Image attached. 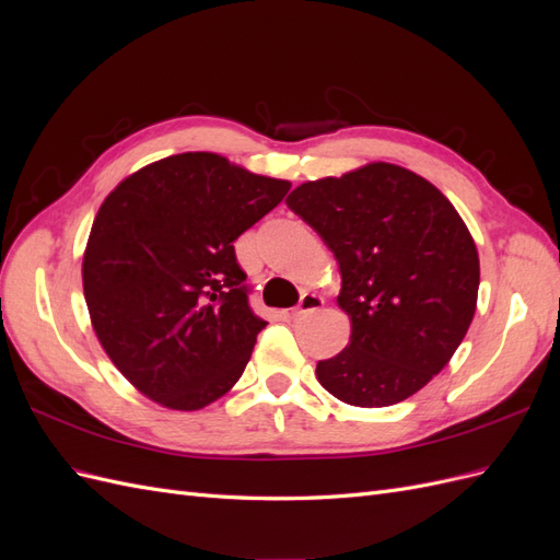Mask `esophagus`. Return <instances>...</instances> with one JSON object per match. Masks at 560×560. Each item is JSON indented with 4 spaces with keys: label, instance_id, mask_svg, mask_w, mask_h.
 Here are the masks:
<instances>
[{
    "label": "esophagus",
    "instance_id": "34e87169",
    "mask_svg": "<svg viewBox=\"0 0 560 560\" xmlns=\"http://www.w3.org/2000/svg\"><path fill=\"white\" fill-rule=\"evenodd\" d=\"M322 306H325V299L317 296V294H311V292H303V294H301V301H299V306H296V311H294V317L313 313V311H317V308H322Z\"/></svg>",
    "mask_w": 560,
    "mask_h": 560
}]
</instances>
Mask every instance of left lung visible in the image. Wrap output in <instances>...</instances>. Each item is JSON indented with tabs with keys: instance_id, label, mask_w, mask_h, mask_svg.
I'll return each instance as SVG.
<instances>
[{
	"instance_id": "left-lung-1",
	"label": "left lung",
	"mask_w": 560,
	"mask_h": 560,
	"mask_svg": "<svg viewBox=\"0 0 560 560\" xmlns=\"http://www.w3.org/2000/svg\"><path fill=\"white\" fill-rule=\"evenodd\" d=\"M341 268L350 343L317 362L322 387L352 406H393L442 371L471 325L479 254L434 184L393 163L306 182L287 198Z\"/></svg>"
}]
</instances>
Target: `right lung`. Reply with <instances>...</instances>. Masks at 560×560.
I'll return each mask as SVG.
<instances>
[{
    "instance_id": "right-lung-1",
    "label": "right lung",
    "mask_w": 560,
    "mask_h": 560,
    "mask_svg": "<svg viewBox=\"0 0 560 560\" xmlns=\"http://www.w3.org/2000/svg\"><path fill=\"white\" fill-rule=\"evenodd\" d=\"M290 191L208 151L124 179L83 254L93 329L116 369L167 409L196 411L243 376L268 325L249 306L233 241Z\"/></svg>"
}]
</instances>
